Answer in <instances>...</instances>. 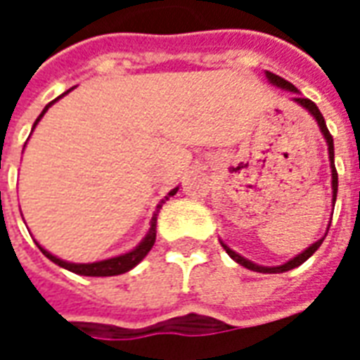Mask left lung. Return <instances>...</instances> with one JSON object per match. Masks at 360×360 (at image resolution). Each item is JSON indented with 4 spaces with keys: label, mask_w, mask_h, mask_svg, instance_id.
<instances>
[{
    "label": "left lung",
    "mask_w": 360,
    "mask_h": 360,
    "mask_svg": "<svg viewBox=\"0 0 360 360\" xmlns=\"http://www.w3.org/2000/svg\"><path fill=\"white\" fill-rule=\"evenodd\" d=\"M266 77H268V81L274 84V86H279V89L283 90H289V92H293V102H297L299 105H302L304 110L309 111L312 117L316 119L318 127H320V131H322V134H324L326 142H328V154H330V167H332V202L335 204V196H338V172H335V164H333V139L332 134H330V131H328V127H326V121L324 117H322V113H320V110H318V105L312 100H309V98H302L301 94H299V90L295 89L293 84L289 81H285V79H281L279 75H274L270 73V71H266ZM330 229V227H328ZM326 235H328V231H326ZM324 235V237H326ZM324 237L322 239H318L316 243H312L309 249L302 250L301 255H297L295 258H291L289 262H285V264L281 266H258L255 264V262H250V260H247L245 257H241V255H237L235 250H231L229 247H227L226 243L221 241V247L226 249V252L229 255V257L233 258L237 264L245 266V268H249V270L252 271H260V274H283V271H289L293 270V268H297V266H301L302 262H307L314 252H316L318 249H320V245H322V241H324Z\"/></svg>",
    "instance_id": "8db88e82"
}]
</instances>
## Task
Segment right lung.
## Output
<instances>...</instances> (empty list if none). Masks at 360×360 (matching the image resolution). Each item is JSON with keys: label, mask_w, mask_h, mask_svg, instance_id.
<instances>
[{"label": "right lung", "mask_w": 360, "mask_h": 360, "mask_svg": "<svg viewBox=\"0 0 360 360\" xmlns=\"http://www.w3.org/2000/svg\"><path fill=\"white\" fill-rule=\"evenodd\" d=\"M69 92V90H67ZM65 92V94H67ZM61 94V96H65ZM59 96V98H61ZM59 98H56L53 102H58ZM50 102L46 108H44V111L38 115V119L34 121V127L38 125V121L44 117V113L48 111V108H50L51 103ZM32 127V129H34ZM179 188V187H177ZM177 188H173V191H169V195L165 196L162 202L158 204L156 206V212H154V216H152V221H150V229L148 233H146V237L142 239L136 247H134L133 250H129V252H125V255H119V257H113V258H108V260H100V262H90V264H75V262H65V260H61V258L53 257L51 252H48V250L44 249V247H40L38 243V249L42 250L44 257H48L51 260V262H56L58 266H61V268H65V270L73 271V274H79V276H94V278H105V276H119V274H125V271L133 270L134 266L141 262L142 258L146 257L150 252V249L154 247V243H156V219H158V212H160V208H162V204L169 198V196H173L175 193H177Z\"/></svg>", "instance_id": "1"}]
</instances>
